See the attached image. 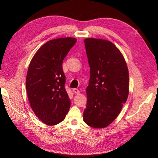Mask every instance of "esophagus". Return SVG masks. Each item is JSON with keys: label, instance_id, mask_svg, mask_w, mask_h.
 <instances>
[{"label": "esophagus", "instance_id": "34e87169", "mask_svg": "<svg viewBox=\"0 0 158 158\" xmlns=\"http://www.w3.org/2000/svg\"><path fill=\"white\" fill-rule=\"evenodd\" d=\"M73 93H75V94H79L80 93L79 90H78V89H77V88H73Z\"/></svg>", "mask_w": 158, "mask_h": 158}]
</instances>
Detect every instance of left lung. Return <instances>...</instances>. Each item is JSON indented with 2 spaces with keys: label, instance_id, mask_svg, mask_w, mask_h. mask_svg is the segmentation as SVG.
<instances>
[{
  "label": "left lung",
  "instance_id": "left-lung-1",
  "mask_svg": "<svg viewBox=\"0 0 158 158\" xmlns=\"http://www.w3.org/2000/svg\"><path fill=\"white\" fill-rule=\"evenodd\" d=\"M90 69L84 121L90 127L110 124L121 112L129 93L128 70L118 48L104 39L84 40Z\"/></svg>",
  "mask_w": 158,
  "mask_h": 158
}]
</instances>
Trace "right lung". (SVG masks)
Instances as JSON below:
<instances>
[{
  "label": "right lung",
  "instance_id": "obj_1",
  "mask_svg": "<svg viewBox=\"0 0 158 158\" xmlns=\"http://www.w3.org/2000/svg\"><path fill=\"white\" fill-rule=\"evenodd\" d=\"M76 42L71 37L50 40L36 52L28 68V99L36 116L47 125L64 121L70 109L62 64Z\"/></svg>",
  "mask_w": 158,
  "mask_h": 158
}]
</instances>
